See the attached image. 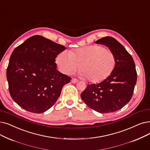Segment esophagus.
Here are the masks:
<instances>
[{"mask_svg": "<svg viewBox=\"0 0 150 150\" xmlns=\"http://www.w3.org/2000/svg\"><path fill=\"white\" fill-rule=\"evenodd\" d=\"M71 81L73 83H77L78 81H79V80H77L76 79H71Z\"/></svg>", "mask_w": 150, "mask_h": 150, "instance_id": "34e87169", "label": "esophagus"}]
</instances>
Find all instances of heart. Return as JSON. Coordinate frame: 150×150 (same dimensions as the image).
<instances>
[{"instance_id": "b5f03b06", "label": "heart", "mask_w": 150, "mask_h": 150, "mask_svg": "<svg viewBox=\"0 0 150 150\" xmlns=\"http://www.w3.org/2000/svg\"><path fill=\"white\" fill-rule=\"evenodd\" d=\"M56 64L65 74L72 72L80 67V76L86 78L90 82L97 83L106 79L112 74L116 58L110 50L100 45H90L71 52H61L56 57Z\"/></svg>"}]
</instances>
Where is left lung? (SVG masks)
Instances as JSON below:
<instances>
[{"label": "left lung", "instance_id": "1", "mask_svg": "<svg viewBox=\"0 0 150 150\" xmlns=\"http://www.w3.org/2000/svg\"><path fill=\"white\" fill-rule=\"evenodd\" d=\"M95 43L105 45L113 52L115 67L101 83L88 84L81 97L89 108L97 112H114L125 106L132 98L137 78L135 63L131 55L115 38L105 37Z\"/></svg>", "mask_w": 150, "mask_h": 150}]
</instances>
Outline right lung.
I'll return each mask as SVG.
<instances>
[{
	"mask_svg": "<svg viewBox=\"0 0 150 150\" xmlns=\"http://www.w3.org/2000/svg\"><path fill=\"white\" fill-rule=\"evenodd\" d=\"M66 47L40 35H34L11 54L6 79L11 97L28 112L42 113L50 109L71 78L56 69L55 58Z\"/></svg>",
	"mask_w": 150,
	"mask_h": 150,
	"instance_id": "obj_1",
	"label": "right lung"
}]
</instances>
